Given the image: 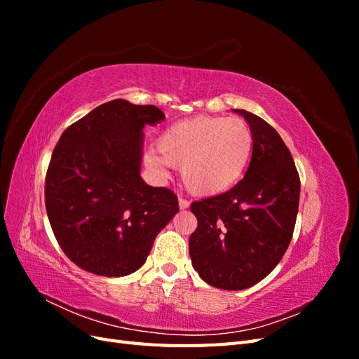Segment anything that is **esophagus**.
I'll use <instances>...</instances> for the list:
<instances>
[{"label":"esophagus","mask_w":359,"mask_h":359,"mask_svg":"<svg viewBox=\"0 0 359 359\" xmlns=\"http://www.w3.org/2000/svg\"><path fill=\"white\" fill-rule=\"evenodd\" d=\"M178 205H180V210H187L189 206H190V202H189L187 199L180 198V199H178Z\"/></svg>","instance_id":"1"}]
</instances>
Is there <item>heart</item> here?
<instances>
[{
  "instance_id": "1",
  "label": "heart",
  "mask_w": 359,
  "mask_h": 359,
  "mask_svg": "<svg viewBox=\"0 0 359 359\" xmlns=\"http://www.w3.org/2000/svg\"><path fill=\"white\" fill-rule=\"evenodd\" d=\"M148 165L166 175L181 166V178L196 196H217L236 186L253 153L252 128L241 118L196 116L165 130Z\"/></svg>"
}]
</instances>
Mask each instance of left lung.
Listing matches in <instances>:
<instances>
[{
    "label": "left lung",
    "instance_id": "left-lung-1",
    "mask_svg": "<svg viewBox=\"0 0 359 359\" xmlns=\"http://www.w3.org/2000/svg\"><path fill=\"white\" fill-rule=\"evenodd\" d=\"M253 133L245 177L220 196L193 202L198 229L189 241L191 265L206 283L243 290L264 280L286 253L295 227L301 182L283 139L243 109Z\"/></svg>",
    "mask_w": 359,
    "mask_h": 359
}]
</instances>
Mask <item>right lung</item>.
I'll list each match as a JSON object with an SVG mask.
<instances>
[{
	"label": "right lung",
	"mask_w": 359,
	"mask_h": 359,
	"mask_svg": "<svg viewBox=\"0 0 359 359\" xmlns=\"http://www.w3.org/2000/svg\"><path fill=\"white\" fill-rule=\"evenodd\" d=\"M163 119L156 106L112 100L66 128L53 149L48 217L62 252L88 273H135L180 211L175 194L140 177L144 127Z\"/></svg>",
	"instance_id": "obj_1"
}]
</instances>
